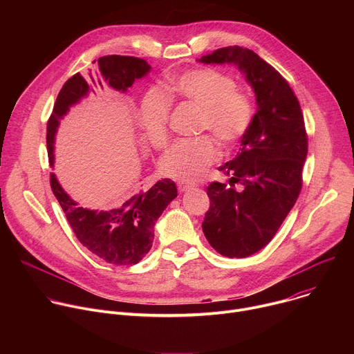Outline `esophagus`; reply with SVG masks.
Listing matches in <instances>:
<instances>
[{"mask_svg":"<svg viewBox=\"0 0 354 354\" xmlns=\"http://www.w3.org/2000/svg\"><path fill=\"white\" fill-rule=\"evenodd\" d=\"M194 185H192V183H185V182H180L179 185H178V189H179V192H186V190H189V189H192Z\"/></svg>","mask_w":354,"mask_h":354,"instance_id":"esophagus-1","label":"esophagus"}]
</instances>
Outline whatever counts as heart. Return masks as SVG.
<instances>
[{
  "instance_id": "obj_1",
  "label": "heart",
  "mask_w": 354,
  "mask_h": 354,
  "mask_svg": "<svg viewBox=\"0 0 354 354\" xmlns=\"http://www.w3.org/2000/svg\"><path fill=\"white\" fill-rule=\"evenodd\" d=\"M180 100L198 111L197 131H209L224 148L238 144L255 119V102L235 78L212 67L187 70L169 80L162 93L151 92L141 102L137 122L145 141L157 149L169 141L171 104ZM218 156L210 136L180 140L161 158V172L178 180L201 176Z\"/></svg>"
}]
</instances>
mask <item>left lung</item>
<instances>
[{"mask_svg":"<svg viewBox=\"0 0 354 354\" xmlns=\"http://www.w3.org/2000/svg\"><path fill=\"white\" fill-rule=\"evenodd\" d=\"M198 62L236 64L257 93L258 112L236 157L218 167L228 183L207 186L201 224L218 254L246 258L273 239L298 198L308 153L304 116L288 82L252 50L221 47Z\"/></svg>","mask_w":354,"mask_h":354,"instance_id":"obj_1","label":"left lung"}]
</instances>
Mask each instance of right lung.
I'll return each instance as SVG.
<instances>
[{
  "label": "right lung",
  "instance_id": "1",
  "mask_svg": "<svg viewBox=\"0 0 354 354\" xmlns=\"http://www.w3.org/2000/svg\"><path fill=\"white\" fill-rule=\"evenodd\" d=\"M99 71L104 80L118 91H126L133 82L149 71L144 59L133 56H104L97 59ZM92 82L95 84L93 78ZM97 86L102 81L97 78ZM93 91L84 77L77 73L66 81L47 120V154L48 164L55 162V136L59 120L68 108ZM50 186L59 200L66 218L78 241L93 255L112 265H136L153 246L154 225L167 206L178 196L176 185L171 179L158 180L148 190H140L134 196L120 201L108 212H96L81 207L62 189L55 174H50Z\"/></svg>",
  "mask_w": 354,
  "mask_h": 354
}]
</instances>
